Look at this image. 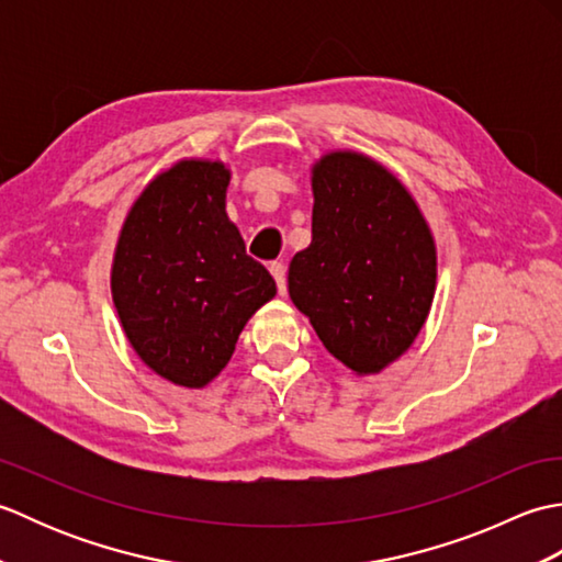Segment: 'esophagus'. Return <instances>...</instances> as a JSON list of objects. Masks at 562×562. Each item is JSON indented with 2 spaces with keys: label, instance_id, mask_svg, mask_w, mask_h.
I'll return each instance as SVG.
<instances>
[{
  "label": "esophagus",
  "instance_id": "34e87169",
  "mask_svg": "<svg viewBox=\"0 0 562 562\" xmlns=\"http://www.w3.org/2000/svg\"><path fill=\"white\" fill-rule=\"evenodd\" d=\"M270 272H272L274 282H278V292L280 294L288 292V270H284L282 262H270Z\"/></svg>",
  "mask_w": 562,
  "mask_h": 562
}]
</instances>
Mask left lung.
Masks as SVG:
<instances>
[{"label": "left lung", "mask_w": 562, "mask_h": 562, "mask_svg": "<svg viewBox=\"0 0 562 562\" xmlns=\"http://www.w3.org/2000/svg\"><path fill=\"white\" fill-rule=\"evenodd\" d=\"M312 188V244L290 262V296L336 360L376 374L425 326L435 238L405 186L364 154L321 157Z\"/></svg>", "instance_id": "1"}]
</instances>
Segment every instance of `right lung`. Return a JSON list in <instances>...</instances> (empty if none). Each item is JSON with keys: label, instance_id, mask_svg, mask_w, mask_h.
Masks as SVG:
<instances>
[{"label": "right lung", "instance_id": "right-lung-1", "mask_svg": "<svg viewBox=\"0 0 562 562\" xmlns=\"http://www.w3.org/2000/svg\"><path fill=\"white\" fill-rule=\"evenodd\" d=\"M229 178L222 161L173 164L142 190L115 246L111 292L125 336L176 386H207L278 292L226 217Z\"/></svg>", "mask_w": 562, "mask_h": 562}]
</instances>
